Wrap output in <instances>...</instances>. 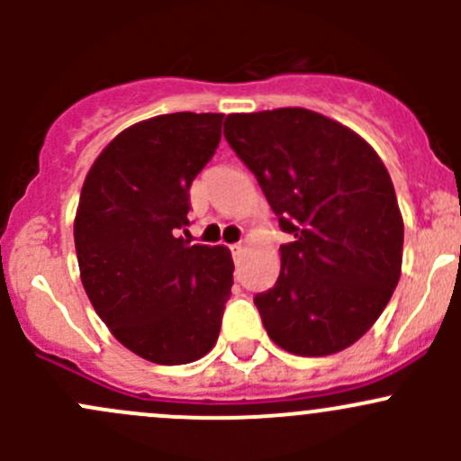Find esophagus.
Wrapping results in <instances>:
<instances>
[{"mask_svg": "<svg viewBox=\"0 0 461 461\" xmlns=\"http://www.w3.org/2000/svg\"><path fill=\"white\" fill-rule=\"evenodd\" d=\"M230 252H231V257L239 258L240 254L245 252V245H243V243H234V245H230Z\"/></svg>", "mask_w": 461, "mask_h": 461, "instance_id": "esophagus-1", "label": "esophagus"}]
</instances>
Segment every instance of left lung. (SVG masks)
<instances>
[{
    "label": "left lung",
    "mask_w": 461,
    "mask_h": 461,
    "mask_svg": "<svg viewBox=\"0 0 461 461\" xmlns=\"http://www.w3.org/2000/svg\"><path fill=\"white\" fill-rule=\"evenodd\" d=\"M225 140L257 176L283 231L281 274L254 296L269 339L325 357L364 337L402 274L393 180L364 138L308 109L231 113Z\"/></svg>",
    "instance_id": "1"
}]
</instances>
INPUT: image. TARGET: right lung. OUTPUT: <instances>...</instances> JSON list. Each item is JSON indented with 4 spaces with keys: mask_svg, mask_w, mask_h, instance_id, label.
<instances>
[{
    "mask_svg": "<svg viewBox=\"0 0 461 461\" xmlns=\"http://www.w3.org/2000/svg\"><path fill=\"white\" fill-rule=\"evenodd\" d=\"M222 113H167L124 129L93 162L76 213L82 285L142 359L192 364L216 346L234 263L189 245V187L221 142Z\"/></svg>",
    "mask_w": 461,
    "mask_h": 461,
    "instance_id": "add662e5",
    "label": "right lung"
}]
</instances>
